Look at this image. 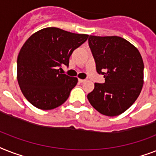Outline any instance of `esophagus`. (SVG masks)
Returning <instances> with one entry per match:
<instances>
[{
  "label": "esophagus",
  "instance_id": "34e87169",
  "mask_svg": "<svg viewBox=\"0 0 156 156\" xmlns=\"http://www.w3.org/2000/svg\"><path fill=\"white\" fill-rule=\"evenodd\" d=\"M86 79H78V82H80V83H83V82H86Z\"/></svg>",
  "mask_w": 156,
  "mask_h": 156
}]
</instances>
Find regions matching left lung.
Returning a JSON list of instances; mask_svg holds the SVG:
<instances>
[{"instance_id":"8db88e82","label":"left lung","mask_w":156,"mask_h":156,"mask_svg":"<svg viewBox=\"0 0 156 156\" xmlns=\"http://www.w3.org/2000/svg\"><path fill=\"white\" fill-rule=\"evenodd\" d=\"M90 49L98 74L104 83H94L87 98L94 108L107 116L126 111L140 95L144 84L141 54L131 43L118 36H90Z\"/></svg>"}]
</instances>
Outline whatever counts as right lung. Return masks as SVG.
I'll return each mask as SVG.
<instances>
[{
	"instance_id": "obj_1",
	"label": "right lung",
	"mask_w": 156,
	"mask_h": 156,
	"mask_svg": "<svg viewBox=\"0 0 156 156\" xmlns=\"http://www.w3.org/2000/svg\"><path fill=\"white\" fill-rule=\"evenodd\" d=\"M88 38L49 27L34 34L21 47L17 57V81L25 98L34 107L52 110L69 98L78 78L62 74V65L69 66L74 49Z\"/></svg>"
}]
</instances>
